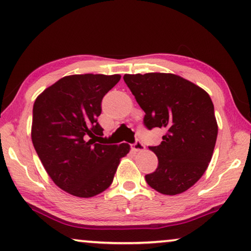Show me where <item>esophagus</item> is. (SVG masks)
<instances>
[{
  "label": "esophagus",
  "instance_id": "obj_1",
  "mask_svg": "<svg viewBox=\"0 0 251 251\" xmlns=\"http://www.w3.org/2000/svg\"><path fill=\"white\" fill-rule=\"evenodd\" d=\"M132 149H133V151H136V152H142V151H144L145 146L141 141H136L135 144L132 145Z\"/></svg>",
  "mask_w": 251,
  "mask_h": 251
}]
</instances>
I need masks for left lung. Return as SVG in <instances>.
Returning <instances> with one entry per match:
<instances>
[{"instance_id":"8db88e82","label":"left lung","mask_w":251,"mask_h":251,"mask_svg":"<svg viewBox=\"0 0 251 251\" xmlns=\"http://www.w3.org/2000/svg\"><path fill=\"white\" fill-rule=\"evenodd\" d=\"M123 79L145 112L148 129L165 135L150 150L158 157L155 172L145 175L148 184L162 195L182 194L196 183L212 158L218 125L206 91L174 74L125 75Z\"/></svg>"}]
</instances>
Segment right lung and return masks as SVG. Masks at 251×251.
<instances>
[{
  "instance_id": "right-lung-1",
  "label": "right lung",
  "mask_w": 251,
  "mask_h": 251,
  "mask_svg": "<svg viewBox=\"0 0 251 251\" xmlns=\"http://www.w3.org/2000/svg\"><path fill=\"white\" fill-rule=\"evenodd\" d=\"M120 75H71L39 94L33 105L32 143L58 188L90 198L112 184L130 145H106L98 123L101 100L119 83Z\"/></svg>"
}]
</instances>
